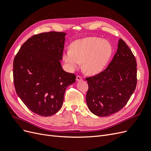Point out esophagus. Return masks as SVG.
I'll return each instance as SVG.
<instances>
[{
	"instance_id": "34e87169",
	"label": "esophagus",
	"mask_w": 151,
	"mask_h": 151,
	"mask_svg": "<svg viewBox=\"0 0 151 151\" xmlns=\"http://www.w3.org/2000/svg\"><path fill=\"white\" fill-rule=\"evenodd\" d=\"M82 80H83V77H82L81 76H77V77H76L77 81H81Z\"/></svg>"
}]
</instances>
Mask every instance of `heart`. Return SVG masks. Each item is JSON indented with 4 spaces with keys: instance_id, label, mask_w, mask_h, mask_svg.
<instances>
[{
    "instance_id": "heart-1",
    "label": "heart",
    "mask_w": 151,
    "mask_h": 151,
    "mask_svg": "<svg viewBox=\"0 0 151 151\" xmlns=\"http://www.w3.org/2000/svg\"><path fill=\"white\" fill-rule=\"evenodd\" d=\"M111 53V45L108 41L87 37L73 42L71 50L63 52V59L70 72L77 70L83 62V69L86 74L95 75L104 69Z\"/></svg>"
}]
</instances>
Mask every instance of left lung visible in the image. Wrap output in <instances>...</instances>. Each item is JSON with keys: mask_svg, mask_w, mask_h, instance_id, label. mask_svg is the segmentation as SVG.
Listing matches in <instances>:
<instances>
[{"mask_svg": "<svg viewBox=\"0 0 151 151\" xmlns=\"http://www.w3.org/2000/svg\"><path fill=\"white\" fill-rule=\"evenodd\" d=\"M86 79V103L94 115L109 116L124 107L137 85V62L124 41L118 40L117 51L106 69Z\"/></svg>", "mask_w": 151, "mask_h": 151, "instance_id": "left-lung-1", "label": "left lung"}]
</instances>
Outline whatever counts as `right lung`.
Returning <instances> with one entry per match:
<instances>
[{
    "instance_id": "1",
    "label": "right lung",
    "mask_w": 151,
    "mask_h": 151,
    "mask_svg": "<svg viewBox=\"0 0 151 151\" xmlns=\"http://www.w3.org/2000/svg\"><path fill=\"white\" fill-rule=\"evenodd\" d=\"M66 35L56 31L35 35L14 59L16 93L28 109L40 116L60 110L66 88L76 81V76L63 70L60 63Z\"/></svg>"
}]
</instances>
